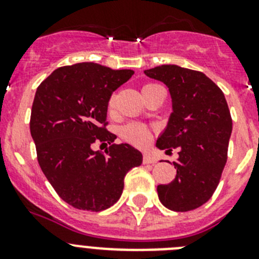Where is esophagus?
<instances>
[{
  "mask_svg": "<svg viewBox=\"0 0 259 259\" xmlns=\"http://www.w3.org/2000/svg\"><path fill=\"white\" fill-rule=\"evenodd\" d=\"M143 163L144 164H154L155 163V159L150 155V154H144L143 156Z\"/></svg>",
  "mask_w": 259,
  "mask_h": 259,
  "instance_id": "1",
  "label": "esophagus"
}]
</instances>
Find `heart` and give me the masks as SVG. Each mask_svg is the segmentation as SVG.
<instances>
[{
	"label": "heart",
	"instance_id": "1",
	"mask_svg": "<svg viewBox=\"0 0 259 259\" xmlns=\"http://www.w3.org/2000/svg\"><path fill=\"white\" fill-rule=\"evenodd\" d=\"M156 83H146V85L143 86V93H146V91L151 90V89L156 88ZM115 104V99L111 98L109 100V109H113ZM121 137L124 138L126 142L132 143V144L137 146H144L149 143L151 137V132L148 126L145 125L139 124V122H130V124H126L125 126H122L121 132H120Z\"/></svg>",
	"mask_w": 259,
	"mask_h": 259
}]
</instances>
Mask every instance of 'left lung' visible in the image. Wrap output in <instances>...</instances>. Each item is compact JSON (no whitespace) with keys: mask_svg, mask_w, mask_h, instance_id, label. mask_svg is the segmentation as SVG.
I'll return each mask as SVG.
<instances>
[{"mask_svg":"<svg viewBox=\"0 0 259 259\" xmlns=\"http://www.w3.org/2000/svg\"><path fill=\"white\" fill-rule=\"evenodd\" d=\"M146 76L163 81L170 91L173 113L156 148L170 153L176 178L158 185L159 200L174 211H188L207 203L215 192L228 155L232 117L224 94L203 72L177 65L145 70Z\"/></svg>","mask_w":259,"mask_h":259,"instance_id":"obj_1","label":"left lung"}]
</instances>
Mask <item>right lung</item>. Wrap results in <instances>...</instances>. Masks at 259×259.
Instances as JSON below:
<instances>
[{
  "instance_id": "add662e5",
  "label": "right lung",
  "mask_w": 259,
  "mask_h": 259,
  "mask_svg": "<svg viewBox=\"0 0 259 259\" xmlns=\"http://www.w3.org/2000/svg\"><path fill=\"white\" fill-rule=\"evenodd\" d=\"M133 75L81 62L56 69L36 90L30 130L38 164L59 197L76 209H108L121 197L127 171L142 164V153L129 144L93 150L95 143L116 139L106 129L109 100Z\"/></svg>"
}]
</instances>
